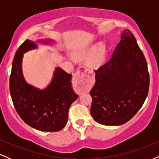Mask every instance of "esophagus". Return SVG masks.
I'll return each instance as SVG.
<instances>
[{
  "mask_svg": "<svg viewBox=\"0 0 159 159\" xmlns=\"http://www.w3.org/2000/svg\"><path fill=\"white\" fill-rule=\"evenodd\" d=\"M73 82L77 85V89L79 92L87 90L90 87V82L87 80V76L80 70H78L73 75Z\"/></svg>",
  "mask_w": 159,
  "mask_h": 159,
  "instance_id": "obj_1",
  "label": "esophagus"
}]
</instances>
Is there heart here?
Listing matches in <instances>:
<instances>
[{
  "label": "heart",
  "mask_w": 159,
  "mask_h": 159,
  "mask_svg": "<svg viewBox=\"0 0 159 159\" xmlns=\"http://www.w3.org/2000/svg\"><path fill=\"white\" fill-rule=\"evenodd\" d=\"M75 54L81 57L90 55L87 61L88 65L92 68H98L105 61L106 47L103 43H99L96 46L93 43H90L76 50Z\"/></svg>",
  "instance_id": "1"
}]
</instances>
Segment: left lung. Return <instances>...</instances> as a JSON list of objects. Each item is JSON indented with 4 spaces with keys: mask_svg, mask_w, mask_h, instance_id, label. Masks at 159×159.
Masks as SVG:
<instances>
[{
    "mask_svg": "<svg viewBox=\"0 0 159 159\" xmlns=\"http://www.w3.org/2000/svg\"><path fill=\"white\" fill-rule=\"evenodd\" d=\"M94 72L91 116L105 125L127 123L142 107L149 86L147 63L130 30L122 32L111 59Z\"/></svg>",
    "mask_w": 159,
    "mask_h": 159,
    "instance_id": "obj_1",
    "label": "left lung"
}]
</instances>
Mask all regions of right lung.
Instances as JSON below:
<instances>
[{"instance_id":"add662e5","label":"right lung","mask_w":159,"mask_h":159,"mask_svg":"<svg viewBox=\"0 0 159 159\" xmlns=\"http://www.w3.org/2000/svg\"><path fill=\"white\" fill-rule=\"evenodd\" d=\"M55 42L40 39H27L16 52L10 78V91L17 113L27 125L43 132H57L68 121L71 105L78 96L72 88V75L56 67L49 84L44 89L25 81L22 72L24 54L38 48V43L52 45Z\"/></svg>"}]
</instances>
